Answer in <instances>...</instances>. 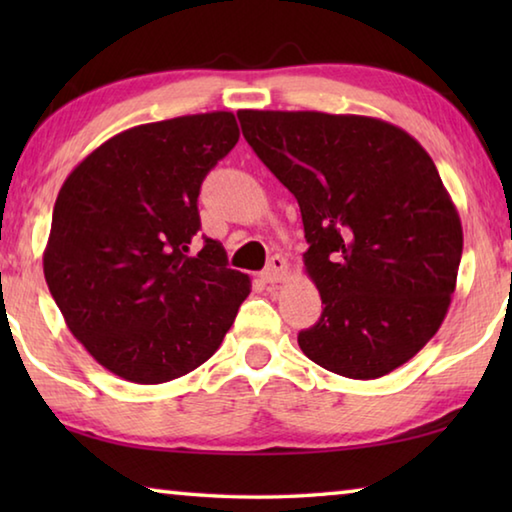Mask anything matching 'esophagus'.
Wrapping results in <instances>:
<instances>
[{"label": "esophagus", "instance_id": "1", "mask_svg": "<svg viewBox=\"0 0 512 512\" xmlns=\"http://www.w3.org/2000/svg\"><path fill=\"white\" fill-rule=\"evenodd\" d=\"M287 273H289L287 259H284L282 255H273L271 259H268V266L264 268L262 280L266 284H277V282H282L284 277H287Z\"/></svg>", "mask_w": 512, "mask_h": 512}]
</instances>
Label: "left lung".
Here are the masks:
<instances>
[{
	"instance_id": "obj_1",
	"label": "left lung",
	"mask_w": 512,
	"mask_h": 512,
	"mask_svg": "<svg viewBox=\"0 0 512 512\" xmlns=\"http://www.w3.org/2000/svg\"><path fill=\"white\" fill-rule=\"evenodd\" d=\"M246 142L296 196L305 271L323 314L298 334L320 368L384 377L447 316L463 253L456 205L429 153L388 121L239 110Z\"/></svg>"
}]
</instances>
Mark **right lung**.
<instances>
[{
	"instance_id": "obj_1",
	"label": "right lung",
	"mask_w": 512,
	"mask_h": 512,
	"mask_svg": "<svg viewBox=\"0 0 512 512\" xmlns=\"http://www.w3.org/2000/svg\"><path fill=\"white\" fill-rule=\"evenodd\" d=\"M239 142L232 112L153 121L110 137L60 187L42 257L76 339L133 384H164L219 350L250 293L201 230L203 178Z\"/></svg>"
}]
</instances>
